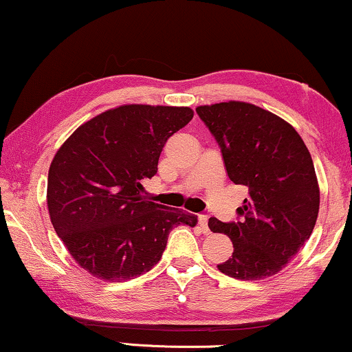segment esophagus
<instances>
[{"instance_id": "obj_1", "label": "esophagus", "mask_w": 352, "mask_h": 352, "mask_svg": "<svg viewBox=\"0 0 352 352\" xmlns=\"http://www.w3.org/2000/svg\"><path fill=\"white\" fill-rule=\"evenodd\" d=\"M199 224L200 229L204 234H210V228H208V216L206 214H200L199 216Z\"/></svg>"}]
</instances>
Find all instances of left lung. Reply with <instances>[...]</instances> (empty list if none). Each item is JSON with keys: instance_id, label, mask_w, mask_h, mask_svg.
I'll return each mask as SVG.
<instances>
[{"instance_id": "left-lung-1", "label": "left lung", "mask_w": 352, "mask_h": 352, "mask_svg": "<svg viewBox=\"0 0 352 352\" xmlns=\"http://www.w3.org/2000/svg\"><path fill=\"white\" fill-rule=\"evenodd\" d=\"M223 153L234 184L248 187L237 221L210 218L211 232L232 240L226 276L259 280L274 276L311 237L319 213V186L311 153L295 128L247 102L197 107Z\"/></svg>"}]
</instances>
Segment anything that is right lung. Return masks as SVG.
Segmentation results:
<instances>
[{"instance_id": "add662e5", "label": "right lung", "mask_w": 352, "mask_h": 352, "mask_svg": "<svg viewBox=\"0 0 352 352\" xmlns=\"http://www.w3.org/2000/svg\"><path fill=\"white\" fill-rule=\"evenodd\" d=\"M194 117L189 107L122 105L98 115L67 139L47 175L56 234L85 271L126 282L160 261L168 235L195 214L142 197L168 139Z\"/></svg>"}]
</instances>
